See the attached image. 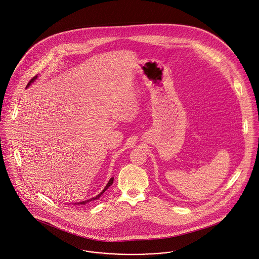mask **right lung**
Wrapping results in <instances>:
<instances>
[{
	"mask_svg": "<svg viewBox=\"0 0 259 259\" xmlns=\"http://www.w3.org/2000/svg\"><path fill=\"white\" fill-rule=\"evenodd\" d=\"M36 79H37V75H36V76H34V77H33V78H32V79H31V80H30V81L28 82V84L26 85V88H28V87H29V86L31 85V83H33V82H34V81H35ZM26 88H25V89H26ZM113 183H114V178L112 177V178H111V179L109 180L108 184L106 185V187L104 188V190H103V191H102V192H101L100 194H98V195H97L96 197H93V198H91V199H89V200H86V201H82V202H77V203H75L74 205H86L87 203H90V202H92V201H95V200H98V199H99V198H100V197H101V196H102V195L104 194V192H105V191H106L107 189L109 188V187H110V186H111V185H112ZM68 205H69V204H68ZM72 205H73V204H72Z\"/></svg>",
	"mask_w": 259,
	"mask_h": 259,
	"instance_id": "right-lung-1",
	"label": "right lung"
}]
</instances>
